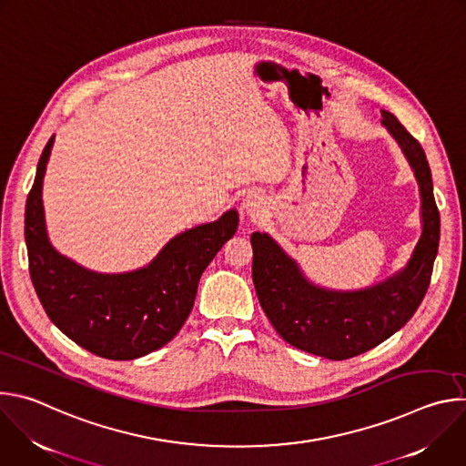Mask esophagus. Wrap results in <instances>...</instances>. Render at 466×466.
Returning a JSON list of instances; mask_svg holds the SVG:
<instances>
[{
    "instance_id": "esophagus-1",
    "label": "esophagus",
    "mask_w": 466,
    "mask_h": 466,
    "mask_svg": "<svg viewBox=\"0 0 466 466\" xmlns=\"http://www.w3.org/2000/svg\"><path fill=\"white\" fill-rule=\"evenodd\" d=\"M263 207H265V201H263V197H261L259 193H248V195L245 197L243 208H245L247 216L258 218V216L263 212Z\"/></svg>"
}]
</instances>
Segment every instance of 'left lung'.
<instances>
[{
	"instance_id": "left-lung-1",
	"label": "left lung",
	"mask_w": 466,
	"mask_h": 466,
	"mask_svg": "<svg viewBox=\"0 0 466 466\" xmlns=\"http://www.w3.org/2000/svg\"><path fill=\"white\" fill-rule=\"evenodd\" d=\"M381 116L420 186L422 236L404 271L363 291H326L309 284L268 234L250 236L252 282L265 315L284 341L334 361L374 349L413 317L428 291L439 248L441 218L424 149L390 112Z\"/></svg>"
}]
</instances>
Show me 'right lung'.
<instances>
[{
	"label": "right lung",
	"mask_w": 466,
	"mask_h": 466,
	"mask_svg": "<svg viewBox=\"0 0 466 466\" xmlns=\"http://www.w3.org/2000/svg\"><path fill=\"white\" fill-rule=\"evenodd\" d=\"M38 160L25 205V243L35 291L51 322L74 343L106 360H137L169 343L186 322L198 279L238 228L230 210L175 236L144 269L99 275L60 256L44 223L42 178L53 147Z\"/></svg>",
	"instance_id": "add662e5"
}]
</instances>
